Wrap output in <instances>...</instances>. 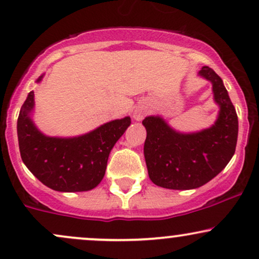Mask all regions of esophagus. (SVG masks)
I'll return each instance as SVG.
<instances>
[{
	"label": "esophagus",
	"instance_id": "esophagus-1",
	"mask_svg": "<svg viewBox=\"0 0 259 259\" xmlns=\"http://www.w3.org/2000/svg\"><path fill=\"white\" fill-rule=\"evenodd\" d=\"M146 107L145 106H136L135 108H134V112H133V117L135 120H141L142 118L145 117V114H146Z\"/></svg>",
	"mask_w": 259,
	"mask_h": 259
}]
</instances>
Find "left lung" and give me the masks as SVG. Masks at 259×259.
I'll list each match as a JSON object with an SVG mask.
<instances>
[{"label": "left lung", "instance_id": "left-lung-1", "mask_svg": "<svg viewBox=\"0 0 259 259\" xmlns=\"http://www.w3.org/2000/svg\"><path fill=\"white\" fill-rule=\"evenodd\" d=\"M198 75L210 81L213 99L219 106L218 118L212 126L180 133L159 115L142 120L147 132L144 154L148 177L157 186L197 189L221 173L235 153L239 121L227 89L212 68L202 67Z\"/></svg>", "mask_w": 259, "mask_h": 259}]
</instances>
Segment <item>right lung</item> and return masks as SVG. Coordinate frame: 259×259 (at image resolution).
Here are the masks:
<instances>
[{
  "mask_svg": "<svg viewBox=\"0 0 259 259\" xmlns=\"http://www.w3.org/2000/svg\"><path fill=\"white\" fill-rule=\"evenodd\" d=\"M44 74L36 82L41 81ZM34 91L28 94L17 123L18 142L26 168L44 185L61 192L95 189L103 179L115 142L132 124L130 117L115 119L73 138L47 136L35 125Z\"/></svg>",
  "mask_w": 259,
  "mask_h": 259,
  "instance_id": "add662e5",
  "label": "right lung"
}]
</instances>
